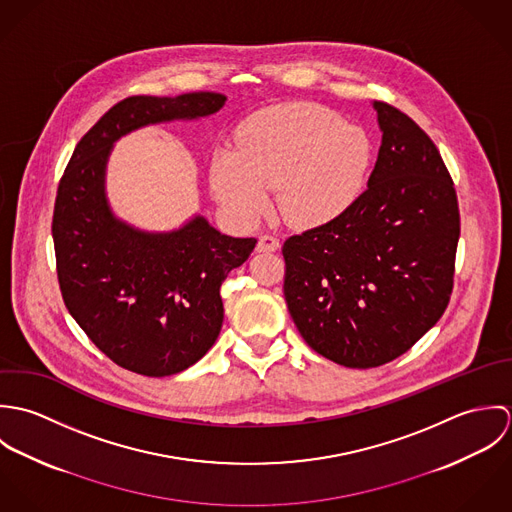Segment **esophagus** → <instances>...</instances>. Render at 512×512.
I'll use <instances>...</instances> for the list:
<instances>
[{
	"label": "esophagus",
	"instance_id": "esophagus-1",
	"mask_svg": "<svg viewBox=\"0 0 512 512\" xmlns=\"http://www.w3.org/2000/svg\"><path fill=\"white\" fill-rule=\"evenodd\" d=\"M280 248V238L274 236V234H262L258 238V244H256V250L258 252H276Z\"/></svg>",
	"mask_w": 512,
	"mask_h": 512
}]
</instances>
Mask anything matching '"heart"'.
<instances>
[{
	"label": "heart",
	"instance_id": "obj_1",
	"mask_svg": "<svg viewBox=\"0 0 512 512\" xmlns=\"http://www.w3.org/2000/svg\"><path fill=\"white\" fill-rule=\"evenodd\" d=\"M370 163L365 132L319 104L264 108L238 130V149L222 147L211 161V187L240 222L270 209L278 189L282 217L299 226L337 219L361 195Z\"/></svg>",
	"mask_w": 512,
	"mask_h": 512
}]
</instances>
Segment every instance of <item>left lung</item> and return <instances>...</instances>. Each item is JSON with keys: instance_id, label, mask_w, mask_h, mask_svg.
<instances>
[{"instance_id": "obj_1", "label": "left lung", "mask_w": 512, "mask_h": 512, "mask_svg": "<svg viewBox=\"0 0 512 512\" xmlns=\"http://www.w3.org/2000/svg\"><path fill=\"white\" fill-rule=\"evenodd\" d=\"M372 108L382 144L365 193L282 248L297 331L349 368L394 361L438 323L459 240L457 195L438 147L398 108Z\"/></svg>"}]
</instances>
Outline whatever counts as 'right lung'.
I'll list each match as a JSON object with an SVG mask.
<instances>
[{
  "mask_svg": "<svg viewBox=\"0 0 512 512\" xmlns=\"http://www.w3.org/2000/svg\"><path fill=\"white\" fill-rule=\"evenodd\" d=\"M226 96H130L112 106L74 147L59 183L53 240L65 305L88 339L116 365L144 376L177 374L219 337L220 286L256 238L220 234L201 215L171 232L118 219L106 197L114 144L144 126L219 112Z\"/></svg>",
  "mask_w": 512,
  "mask_h": 512,
  "instance_id": "right-lung-1",
  "label": "right lung"
}]
</instances>
